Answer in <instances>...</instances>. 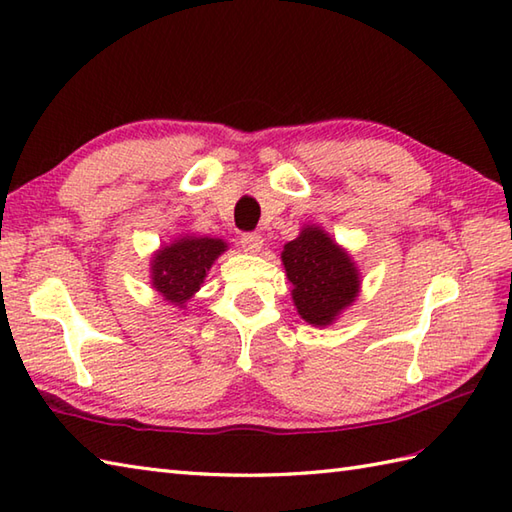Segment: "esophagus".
I'll list each match as a JSON object with an SVG mask.
<instances>
[{"mask_svg":"<svg viewBox=\"0 0 512 512\" xmlns=\"http://www.w3.org/2000/svg\"><path fill=\"white\" fill-rule=\"evenodd\" d=\"M242 248L246 250V253L257 255L259 250L264 248V237L257 235V233H246V235L242 237Z\"/></svg>","mask_w":512,"mask_h":512,"instance_id":"34e87169","label":"esophagus"}]
</instances>
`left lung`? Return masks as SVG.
<instances>
[{
	"instance_id": "1",
	"label": "left lung",
	"mask_w": 512,
	"mask_h": 512,
	"mask_svg": "<svg viewBox=\"0 0 512 512\" xmlns=\"http://www.w3.org/2000/svg\"><path fill=\"white\" fill-rule=\"evenodd\" d=\"M281 262L292 284V303L314 328L336 323L361 292V270L323 226L303 224L281 250Z\"/></svg>"
}]
</instances>
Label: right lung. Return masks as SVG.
<instances>
[{
    "label": "right lung",
    "mask_w": 512,
    "mask_h": 512,
    "mask_svg": "<svg viewBox=\"0 0 512 512\" xmlns=\"http://www.w3.org/2000/svg\"><path fill=\"white\" fill-rule=\"evenodd\" d=\"M228 244L220 237L180 235L160 246L149 262V281L158 295L173 308L184 310L204 284L215 259L226 253Z\"/></svg>",
    "instance_id": "add662e5"
}]
</instances>
